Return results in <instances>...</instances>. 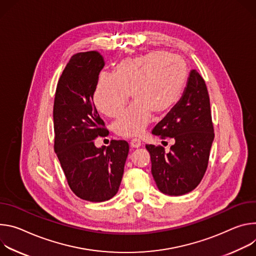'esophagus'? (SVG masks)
Masks as SVG:
<instances>
[{"label":"esophagus","mask_w":256,"mask_h":256,"mask_svg":"<svg viewBox=\"0 0 256 256\" xmlns=\"http://www.w3.org/2000/svg\"><path fill=\"white\" fill-rule=\"evenodd\" d=\"M130 146L131 148H138L141 146V141L137 138H133L131 141H130Z\"/></svg>","instance_id":"34e87169"}]
</instances>
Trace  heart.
Segmentation results:
<instances>
[{"instance_id": "1", "label": "heart", "mask_w": 256, "mask_h": 256, "mask_svg": "<svg viewBox=\"0 0 256 256\" xmlns=\"http://www.w3.org/2000/svg\"><path fill=\"white\" fill-rule=\"evenodd\" d=\"M188 79L183 58L164 50H154L124 59L114 68V75H100L94 102L106 116H114L128 100L112 124V131L123 137L139 136L150 122L152 112L162 114L180 100Z\"/></svg>"}]
</instances>
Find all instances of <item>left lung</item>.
Returning a JSON list of instances; mask_svg holds the SVG:
<instances>
[{"label": "left lung", "mask_w": 256, "mask_h": 256, "mask_svg": "<svg viewBox=\"0 0 256 256\" xmlns=\"http://www.w3.org/2000/svg\"><path fill=\"white\" fill-rule=\"evenodd\" d=\"M152 134L175 140L168 152L162 146H146L158 190L179 196L195 189L206 171L214 138L208 88L196 70L190 71L182 98Z\"/></svg>", "instance_id": "left-lung-1"}]
</instances>
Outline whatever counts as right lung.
Returning <instances> with one entry per match:
<instances>
[{"label":"right lung","mask_w":256,"mask_h":256,"mask_svg":"<svg viewBox=\"0 0 256 256\" xmlns=\"http://www.w3.org/2000/svg\"><path fill=\"white\" fill-rule=\"evenodd\" d=\"M104 66L96 50L71 56L56 84L54 102V152L71 190L81 200L102 202L119 190L129 144L112 140L96 148L94 139L108 131L92 102L100 72Z\"/></svg>","instance_id":"1"}]
</instances>
